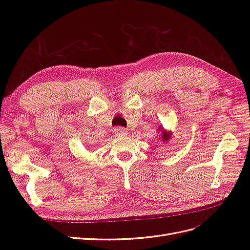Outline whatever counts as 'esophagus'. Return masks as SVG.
<instances>
[{"label":"esophagus","mask_w":250,"mask_h":250,"mask_svg":"<svg viewBox=\"0 0 250 250\" xmlns=\"http://www.w3.org/2000/svg\"><path fill=\"white\" fill-rule=\"evenodd\" d=\"M115 133L117 135H120V137H122V135H126L127 134V130L125 129V128H122V127H118L115 129Z\"/></svg>","instance_id":"esophagus-1"}]
</instances>
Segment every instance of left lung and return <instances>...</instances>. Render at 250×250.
I'll list each match as a JSON object with an SVG mask.
<instances>
[{
    "label": "left lung",
    "mask_w": 250,
    "mask_h": 250,
    "mask_svg": "<svg viewBox=\"0 0 250 250\" xmlns=\"http://www.w3.org/2000/svg\"><path fill=\"white\" fill-rule=\"evenodd\" d=\"M158 129H162V126L158 128ZM170 137H171V132H169V131H166L165 129H163V134H162V141H164V142H167V141H169L170 140Z\"/></svg>",
    "instance_id": "obj_1"
}]
</instances>
